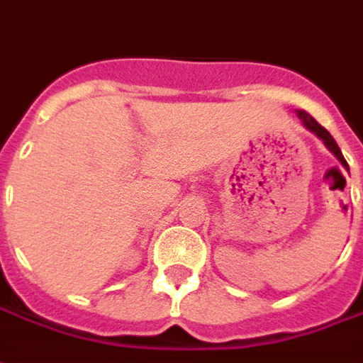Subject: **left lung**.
<instances>
[{
	"mask_svg": "<svg viewBox=\"0 0 363 363\" xmlns=\"http://www.w3.org/2000/svg\"><path fill=\"white\" fill-rule=\"evenodd\" d=\"M296 113H298V118H300V120H301L303 127H306V129H309L311 133H315L317 137H319V139H321V141L325 143V147H327V149H329L330 152H333V155L337 156L338 162L342 164L346 170H348V162H346L345 156H342V152H340V149H338L337 141L333 139V135H330L329 131L325 129V127L319 125V123H317V121L313 120V118H311V116H309L308 112H303V110H296Z\"/></svg>",
	"mask_w": 363,
	"mask_h": 363,
	"instance_id": "left-lung-1",
	"label": "left lung"
}]
</instances>
